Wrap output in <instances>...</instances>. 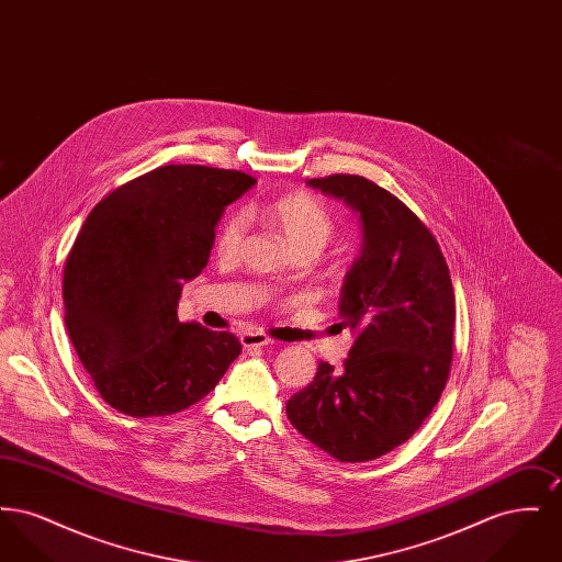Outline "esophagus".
Masks as SVG:
<instances>
[{"label":"esophagus","instance_id":"esophagus-1","mask_svg":"<svg viewBox=\"0 0 562 562\" xmlns=\"http://www.w3.org/2000/svg\"><path fill=\"white\" fill-rule=\"evenodd\" d=\"M240 341L244 348H266V346H271V344H273V339H269L268 335H263V333H255V330H246V333H241Z\"/></svg>","mask_w":562,"mask_h":562}]
</instances>
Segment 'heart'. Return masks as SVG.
Returning a JSON list of instances; mask_svg holds the SVG:
<instances>
[{
  "instance_id": "b5f03b06",
  "label": "heart",
  "mask_w": 562,
  "mask_h": 562,
  "mask_svg": "<svg viewBox=\"0 0 562 562\" xmlns=\"http://www.w3.org/2000/svg\"><path fill=\"white\" fill-rule=\"evenodd\" d=\"M296 252L318 255L335 236V218L318 198L305 191L284 193L255 209ZM246 232L241 213L227 214L216 232V252L232 257L238 252Z\"/></svg>"
}]
</instances>
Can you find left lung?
<instances>
[{"mask_svg": "<svg viewBox=\"0 0 562 562\" xmlns=\"http://www.w3.org/2000/svg\"><path fill=\"white\" fill-rule=\"evenodd\" d=\"M362 221V250L349 268L339 316L358 333L341 371L318 364L286 402L294 428L349 463L406 442L440 398L453 360L454 293L428 227L387 189L358 175L310 179Z\"/></svg>", "mask_w": 562, "mask_h": 562, "instance_id": "8db88e82", "label": "left lung"}]
</instances>
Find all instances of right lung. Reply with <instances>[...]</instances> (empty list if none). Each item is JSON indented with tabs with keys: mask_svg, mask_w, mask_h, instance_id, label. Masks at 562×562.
Returning <instances> with one entry per match:
<instances>
[{
	"mask_svg": "<svg viewBox=\"0 0 562 562\" xmlns=\"http://www.w3.org/2000/svg\"><path fill=\"white\" fill-rule=\"evenodd\" d=\"M257 181L240 170L160 166L105 195L63 273L65 326L101 398L131 417L202 401L240 356L236 335L177 316L206 268L227 204Z\"/></svg>",
	"mask_w": 562,
	"mask_h": 562,
	"instance_id": "right-lung-1",
	"label": "right lung"
}]
</instances>
